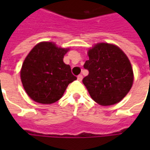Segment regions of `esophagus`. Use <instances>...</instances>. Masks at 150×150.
Masks as SVG:
<instances>
[{
	"instance_id": "1",
	"label": "esophagus",
	"mask_w": 150,
	"mask_h": 150,
	"mask_svg": "<svg viewBox=\"0 0 150 150\" xmlns=\"http://www.w3.org/2000/svg\"><path fill=\"white\" fill-rule=\"evenodd\" d=\"M78 81H82V80H83V75H78Z\"/></svg>"
}]
</instances>
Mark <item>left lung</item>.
<instances>
[{
    "label": "left lung",
    "instance_id": "obj_1",
    "mask_svg": "<svg viewBox=\"0 0 150 150\" xmlns=\"http://www.w3.org/2000/svg\"><path fill=\"white\" fill-rule=\"evenodd\" d=\"M83 67L88 75L83 79L91 98L103 106L115 104L129 92L134 72L128 57L118 47L98 43L88 50Z\"/></svg>",
    "mask_w": 150,
    "mask_h": 150
}]
</instances>
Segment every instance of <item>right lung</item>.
<instances>
[{"label":"right lung","instance_id":"add662e5","mask_svg":"<svg viewBox=\"0 0 150 150\" xmlns=\"http://www.w3.org/2000/svg\"><path fill=\"white\" fill-rule=\"evenodd\" d=\"M68 48L57 47L51 42L36 45L27 55L21 70L23 88L32 100L50 104L62 97L68 84L77 78L71 67L63 62Z\"/></svg>","mask_w":150,"mask_h":150}]
</instances>
